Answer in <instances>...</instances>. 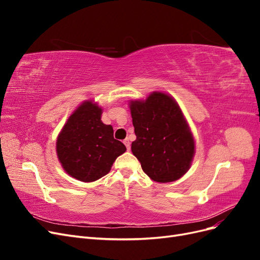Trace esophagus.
Here are the masks:
<instances>
[{
	"instance_id": "1",
	"label": "esophagus",
	"mask_w": 260,
	"mask_h": 260,
	"mask_svg": "<svg viewBox=\"0 0 260 260\" xmlns=\"http://www.w3.org/2000/svg\"><path fill=\"white\" fill-rule=\"evenodd\" d=\"M123 143H124L125 147H127V149L129 151V149H130V141H129V139H128V138L124 139V140H123Z\"/></svg>"
}]
</instances>
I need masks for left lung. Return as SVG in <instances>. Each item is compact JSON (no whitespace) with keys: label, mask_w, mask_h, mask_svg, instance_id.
Segmentation results:
<instances>
[{"label":"left lung","mask_w":260,"mask_h":260,"mask_svg":"<svg viewBox=\"0 0 260 260\" xmlns=\"http://www.w3.org/2000/svg\"><path fill=\"white\" fill-rule=\"evenodd\" d=\"M137 136L131 151L155 182L183 177L195 155V140L179 104L170 94L154 91L145 100H131Z\"/></svg>","instance_id":"1"}]
</instances>
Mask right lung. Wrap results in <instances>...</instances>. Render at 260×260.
I'll return each mask as SVG.
<instances>
[{"label": "right lung", "instance_id": "add662e5", "mask_svg": "<svg viewBox=\"0 0 260 260\" xmlns=\"http://www.w3.org/2000/svg\"><path fill=\"white\" fill-rule=\"evenodd\" d=\"M103 109L86 100L68 117L56 140V154L62 169L82 182L107 175L118 156L127 148L116 139L111 124L101 120Z\"/></svg>", "mask_w": 260, "mask_h": 260}]
</instances>
